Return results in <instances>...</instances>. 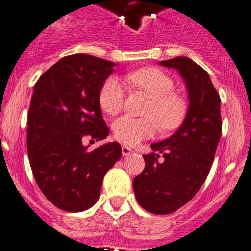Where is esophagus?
<instances>
[{"instance_id":"esophagus-1","label":"esophagus","mask_w":251,"mask_h":251,"mask_svg":"<svg viewBox=\"0 0 251 251\" xmlns=\"http://www.w3.org/2000/svg\"><path fill=\"white\" fill-rule=\"evenodd\" d=\"M130 153H133V150H131L129 146L123 145L122 146V155L123 156H128V155H130Z\"/></svg>"}]
</instances>
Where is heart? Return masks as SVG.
<instances>
[{"mask_svg":"<svg viewBox=\"0 0 251 251\" xmlns=\"http://www.w3.org/2000/svg\"><path fill=\"white\" fill-rule=\"evenodd\" d=\"M128 80L152 100L148 108L149 117L123 115L113 121L112 130L116 139L128 145H135L155 135L160 126L158 122L163 129H172L179 125L184 116V102L173 94L175 85L167 74L160 69L145 68L129 74ZM125 100L126 86L123 81L117 76L106 79L99 94L101 108L108 115H116L123 108Z\"/></svg>","mask_w":251,"mask_h":251,"instance_id":"obj_1","label":"heart"}]
</instances>
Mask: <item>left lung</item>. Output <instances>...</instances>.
<instances>
[{
    "mask_svg": "<svg viewBox=\"0 0 251 251\" xmlns=\"http://www.w3.org/2000/svg\"><path fill=\"white\" fill-rule=\"evenodd\" d=\"M173 68L188 91L187 115L179 128L144 155L145 168L133 180L134 193L144 210L172 213L194 198L209 175L222 131L221 100L210 75L188 57L158 62ZM162 154L163 158L159 156Z\"/></svg>",
    "mask_w": 251,
    "mask_h": 251,
    "instance_id": "obj_1",
    "label": "left lung"
}]
</instances>
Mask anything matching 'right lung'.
Returning <instances> with one entry per match:
<instances>
[{
	"instance_id": "add662e5",
	"label": "right lung",
	"mask_w": 251,
	"mask_h": 251,
	"mask_svg": "<svg viewBox=\"0 0 251 251\" xmlns=\"http://www.w3.org/2000/svg\"><path fill=\"white\" fill-rule=\"evenodd\" d=\"M116 63L90 54L63 57L36 81L28 115L29 161L47 200L80 212L98 201L106 172L122 155L116 141L89 151L86 138L110 134L99 94Z\"/></svg>"
}]
</instances>
